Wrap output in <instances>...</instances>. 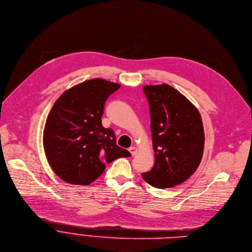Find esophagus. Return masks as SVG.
Masks as SVG:
<instances>
[{
    "mask_svg": "<svg viewBox=\"0 0 252 252\" xmlns=\"http://www.w3.org/2000/svg\"><path fill=\"white\" fill-rule=\"evenodd\" d=\"M128 151H129V153L131 154V156H134V155H136V153H138V150H136L135 147H130V148L128 149Z\"/></svg>",
    "mask_w": 252,
    "mask_h": 252,
    "instance_id": "esophagus-1",
    "label": "esophagus"
}]
</instances>
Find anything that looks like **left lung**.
Segmentation results:
<instances>
[{
    "label": "left lung",
    "mask_w": 252,
    "mask_h": 252,
    "mask_svg": "<svg viewBox=\"0 0 252 252\" xmlns=\"http://www.w3.org/2000/svg\"><path fill=\"white\" fill-rule=\"evenodd\" d=\"M150 106L155 164L143 179L155 188L181 184L197 170L204 151L198 109L168 84L143 87Z\"/></svg>",
    "instance_id": "obj_1"
}]
</instances>
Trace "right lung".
Wrapping results in <instances>:
<instances>
[{
  "label": "right lung",
  "mask_w": 252,
  "mask_h": 252,
  "mask_svg": "<svg viewBox=\"0 0 252 252\" xmlns=\"http://www.w3.org/2000/svg\"><path fill=\"white\" fill-rule=\"evenodd\" d=\"M120 87L90 79L66 90L54 103L43 144L49 165L63 181L88 185L104 172L106 163L130 157L117 145L114 131L101 124L105 101Z\"/></svg>",
  "instance_id": "1"
}]
</instances>
